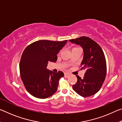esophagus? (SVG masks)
Returning <instances> with one entry per match:
<instances>
[{
	"instance_id": "obj_1",
	"label": "esophagus",
	"mask_w": 122,
	"mask_h": 122,
	"mask_svg": "<svg viewBox=\"0 0 122 122\" xmlns=\"http://www.w3.org/2000/svg\"><path fill=\"white\" fill-rule=\"evenodd\" d=\"M69 76H70V74H69L67 73H65V76L66 77H68Z\"/></svg>"
}]
</instances>
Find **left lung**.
<instances>
[{
	"instance_id": "obj_1",
	"label": "left lung",
	"mask_w": 122,
	"mask_h": 122,
	"mask_svg": "<svg viewBox=\"0 0 122 122\" xmlns=\"http://www.w3.org/2000/svg\"><path fill=\"white\" fill-rule=\"evenodd\" d=\"M80 45L83 50L81 70L86 71L82 78L76 76L77 81L73 86V90L83 97L93 95L101 88L107 74V64L104 54L98 44L92 39L82 36L69 40Z\"/></svg>"
}]
</instances>
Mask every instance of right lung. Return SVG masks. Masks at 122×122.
Instances as JSON below:
<instances>
[{
  "instance_id": "1",
  "label": "right lung",
  "mask_w": 122,
  "mask_h": 122,
  "mask_svg": "<svg viewBox=\"0 0 122 122\" xmlns=\"http://www.w3.org/2000/svg\"><path fill=\"white\" fill-rule=\"evenodd\" d=\"M67 42L39 40L25 49L19 64L20 76L26 89L32 96L46 98L56 92L60 78L64 74L49 71L47 66L48 61H56L57 54Z\"/></svg>"
}]
</instances>
